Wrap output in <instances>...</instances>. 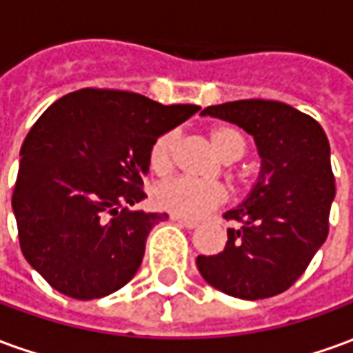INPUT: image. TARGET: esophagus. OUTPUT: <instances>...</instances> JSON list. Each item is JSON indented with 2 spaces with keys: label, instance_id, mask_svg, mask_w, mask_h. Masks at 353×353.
Instances as JSON below:
<instances>
[{
  "label": "esophagus",
  "instance_id": "obj_1",
  "mask_svg": "<svg viewBox=\"0 0 353 353\" xmlns=\"http://www.w3.org/2000/svg\"><path fill=\"white\" fill-rule=\"evenodd\" d=\"M172 221L177 223V225H181V227H187V229H194V227H199V223L192 221V219H183V217H177V215H172L170 217Z\"/></svg>",
  "mask_w": 353,
  "mask_h": 353
}]
</instances>
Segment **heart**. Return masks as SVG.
I'll return each mask as SVG.
<instances>
[{"label": "heart", "instance_id": "b5f03b06", "mask_svg": "<svg viewBox=\"0 0 353 353\" xmlns=\"http://www.w3.org/2000/svg\"><path fill=\"white\" fill-rule=\"evenodd\" d=\"M208 138L217 157L225 162L238 161L245 151V139L234 126H214ZM177 145L176 132H164L154 139L149 151V168L154 174L164 176L174 164V151ZM240 183H245V176H238ZM227 191L217 183H200L187 177H174L162 181L153 189V204L162 212H168L183 219H200L215 208L225 204Z\"/></svg>", "mask_w": 353, "mask_h": 353}]
</instances>
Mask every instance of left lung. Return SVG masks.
Segmentation results:
<instances>
[{
  "label": "left lung",
  "mask_w": 353,
  "mask_h": 353,
  "mask_svg": "<svg viewBox=\"0 0 353 353\" xmlns=\"http://www.w3.org/2000/svg\"><path fill=\"white\" fill-rule=\"evenodd\" d=\"M200 115L229 121L252 134L261 174L250 196L223 215L236 227L217 255H199L202 278L245 301L280 295L310 265L329 234L334 199L331 149L310 115L274 100L210 105Z\"/></svg>",
  "instance_id": "obj_1"
}]
</instances>
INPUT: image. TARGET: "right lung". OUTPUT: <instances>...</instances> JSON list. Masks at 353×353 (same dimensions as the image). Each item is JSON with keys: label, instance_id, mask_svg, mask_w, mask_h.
Returning <instances> with one entry per match:
<instances>
[{"label": "right lung", "instance_id": "add662e5", "mask_svg": "<svg viewBox=\"0 0 353 353\" xmlns=\"http://www.w3.org/2000/svg\"><path fill=\"white\" fill-rule=\"evenodd\" d=\"M199 109L81 88L35 121L20 149L12 210L20 250L50 288L90 301L134 278L149 232L168 215L126 206L145 199L154 139Z\"/></svg>", "mask_w": 353, "mask_h": 353}]
</instances>
